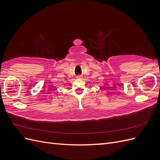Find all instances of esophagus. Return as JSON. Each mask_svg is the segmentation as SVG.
I'll return each mask as SVG.
<instances>
[{
	"label": "esophagus",
	"mask_w": 160,
	"mask_h": 160,
	"mask_svg": "<svg viewBox=\"0 0 160 160\" xmlns=\"http://www.w3.org/2000/svg\"><path fill=\"white\" fill-rule=\"evenodd\" d=\"M77 79H81V76H77Z\"/></svg>",
	"instance_id": "esophagus-1"
}]
</instances>
